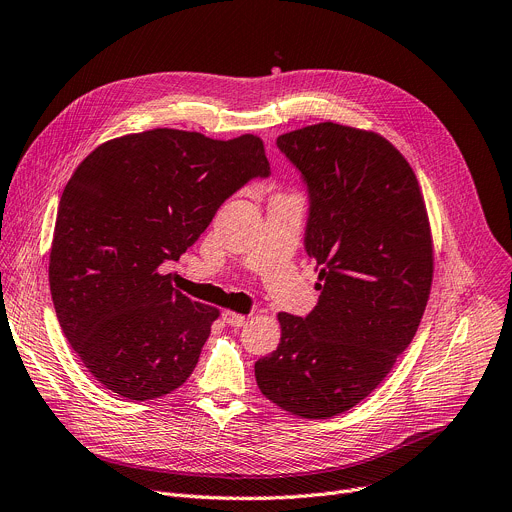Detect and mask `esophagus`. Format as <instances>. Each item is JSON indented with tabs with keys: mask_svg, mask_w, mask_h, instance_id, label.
Masks as SVG:
<instances>
[{
	"mask_svg": "<svg viewBox=\"0 0 512 512\" xmlns=\"http://www.w3.org/2000/svg\"><path fill=\"white\" fill-rule=\"evenodd\" d=\"M222 318H224L226 324H230V327H245V322H247V316H245V314H239V312H235V310H226V312L222 314Z\"/></svg>",
	"mask_w": 512,
	"mask_h": 512,
	"instance_id": "esophagus-1",
	"label": "esophagus"
}]
</instances>
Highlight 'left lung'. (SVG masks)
<instances>
[{
	"label": "left lung",
	"mask_w": 512,
	"mask_h": 512,
	"mask_svg": "<svg viewBox=\"0 0 512 512\" xmlns=\"http://www.w3.org/2000/svg\"><path fill=\"white\" fill-rule=\"evenodd\" d=\"M302 171L306 253L320 298L277 314L282 339L255 363L261 394L300 418H331L374 392L421 324L433 284V235L421 185L374 130L318 122L277 136Z\"/></svg>",
	"instance_id": "8db88e82"
}]
</instances>
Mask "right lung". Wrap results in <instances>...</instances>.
Here are the masks:
<instances>
[{"instance_id": "add662e5", "label": "right lung", "mask_w": 512, "mask_h": 512, "mask_svg": "<svg viewBox=\"0 0 512 512\" xmlns=\"http://www.w3.org/2000/svg\"><path fill=\"white\" fill-rule=\"evenodd\" d=\"M263 141L153 128L91 151L67 181L49 257L61 329L104 388L155 400L194 371L220 310L171 286L220 204L267 177Z\"/></svg>"}]
</instances>
